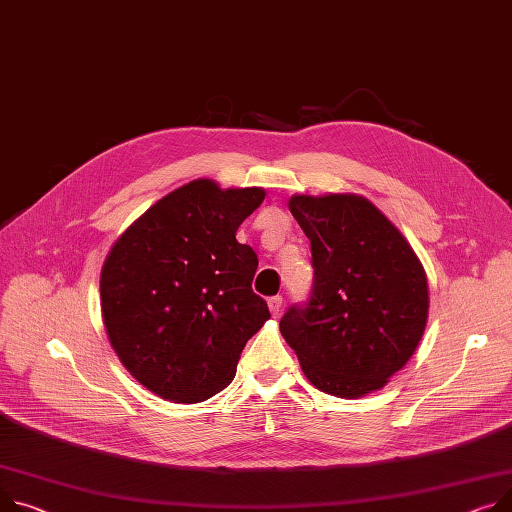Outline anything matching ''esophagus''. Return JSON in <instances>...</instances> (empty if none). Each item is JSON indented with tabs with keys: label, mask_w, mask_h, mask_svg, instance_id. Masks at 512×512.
<instances>
[{
	"label": "esophagus",
	"mask_w": 512,
	"mask_h": 512,
	"mask_svg": "<svg viewBox=\"0 0 512 512\" xmlns=\"http://www.w3.org/2000/svg\"><path fill=\"white\" fill-rule=\"evenodd\" d=\"M282 296H271L269 300H267V304H269V311H271V315L274 317H278L280 313H282Z\"/></svg>",
	"instance_id": "esophagus-1"
}]
</instances>
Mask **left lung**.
Segmentation results:
<instances>
[{
    "instance_id": "left-lung-1",
    "label": "left lung",
    "mask_w": 512,
    "mask_h": 512,
    "mask_svg": "<svg viewBox=\"0 0 512 512\" xmlns=\"http://www.w3.org/2000/svg\"><path fill=\"white\" fill-rule=\"evenodd\" d=\"M311 241L315 280L280 331L319 391L356 399L387 385L416 352L428 321L426 271L403 234L354 193L292 195Z\"/></svg>"
}]
</instances>
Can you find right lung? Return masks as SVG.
Segmentation results:
<instances>
[{
  "mask_svg": "<svg viewBox=\"0 0 512 512\" xmlns=\"http://www.w3.org/2000/svg\"><path fill=\"white\" fill-rule=\"evenodd\" d=\"M263 199L261 187L191 181L156 201L107 255L100 306L111 346L162 399L197 403L220 393L269 319L251 288L257 255L236 241Z\"/></svg>",
  "mask_w": 512,
  "mask_h": 512,
  "instance_id": "obj_1",
  "label": "right lung"
}]
</instances>
